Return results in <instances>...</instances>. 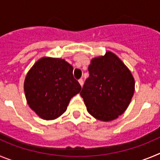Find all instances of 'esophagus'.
Instances as JSON below:
<instances>
[{"mask_svg": "<svg viewBox=\"0 0 160 160\" xmlns=\"http://www.w3.org/2000/svg\"><path fill=\"white\" fill-rule=\"evenodd\" d=\"M78 82H79V84L81 85V87H82V86H83V80H82V79H79Z\"/></svg>", "mask_w": 160, "mask_h": 160, "instance_id": "34e87169", "label": "esophagus"}]
</instances>
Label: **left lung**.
I'll return each mask as SVG.
<instances>
[{
    "mask_svg": "<svg viewBox=\"0 0 160 160\" xmlns=\"http://www.w3.org/2000/svg\"><path fill=\"white\" fill-rule=\"evenodd\" d=\"M81 96L87 111L96 119L109 122L123 114L135 91V79L121 59L111 51L91 60Z\"/></svg>",
    "mask_w": 160,
    "mask_h": 160,
    "instance_id": "8db88e82",
    "label": "left lung"
}]
</instances>
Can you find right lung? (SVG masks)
<instances>
[{
    "label": "right lung",
    "instance_id": "obj_1",
    "mask_svg": "<svg viewBox=\"0 0 160 160\" xmlns=\"http://www.w3.org/2000/svg\"><path fill=\"white\" fill-rule=\"evenodd\" d=\"M73 66L64 59L43 57L26 74L24 82L29 107L42 119L53 120L67 109L82 87L73 76Z\"/></svg>",
    "mask_w": 160,
    "mask_h": 160
}]
</instances>
